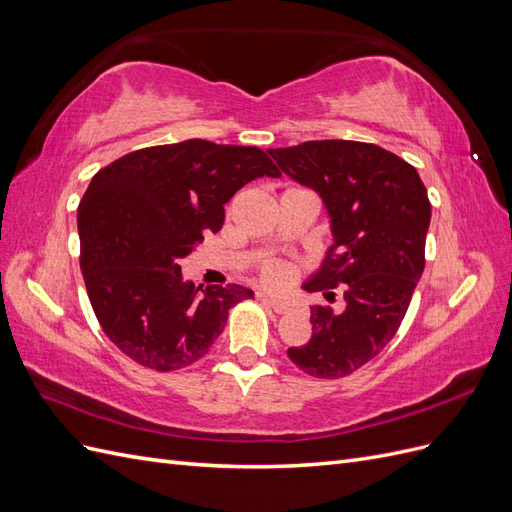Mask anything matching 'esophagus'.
Masks as SVG:
<instances>
[{"label":"esophagus","instance_id":"34e87169","mask_svg":"<svg viewBox=\"0 0 512 512\" xmlns=\"http://www.w3.org/2000/svg\"><path fill=\"white\" fill-rule=\"evenodd\" d=\"M271 307H273V312H277V314H288V309H290V305L286 303V301H280V299H265Z\"/></svg>","mask_w":512,"mask_h":512}]
</instances>
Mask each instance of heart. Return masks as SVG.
I'll return each mask as SVG.
<instances>
[{
	"instance_id": "b5f03b06",
	"label": "heart",
	"mask_w": 512,
	"mask_h": 512,
	"mask_svg": "<svg viewBox=\"0 0 512 512\" xmlns=\"http://www.w3.org/2000/svg\"><path fill=\"white\" fill-rule=\"evenodd\" d=\"M260 280L269 288H286L292 280V271L284 262H269V265L262 267Z\"/></svg>"
}]
</instances>
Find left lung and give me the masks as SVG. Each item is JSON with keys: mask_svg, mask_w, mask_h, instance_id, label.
<instances>
[{"mask_svg": "<svg viewBox=\"0 0 512 512\" xmlns=\"http://www.w3.org/2000/svg\"><path fill=\"white\" fill-rule=\"evenodd\" d=\"M269 153L331 215L335 241L307 290L333 301L335 288L344 292L342 312L312 307V339L288 356L314 378L350 376L391 342L408 312L425 269L427 190L412 164L371 143L307 141Z\"/></svg>", "mask_w": 512, "mask_h": 512, "instance_id": "left-lung-1", "label": "left lung"}]
</instances>
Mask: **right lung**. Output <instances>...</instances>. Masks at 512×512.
I'll return each instance as SVG.
<instances>
[{
    "label": "right lung",
    "mask_w": 512,
    "mask_h": 512,
    "mask_svg": "<svg viewBox=\"0 0 512 512\" xmlns=\"http://www.w3.org/2000/svg\"><path fill=\"white\" fill-rule=\"evenodd\" d=\"M282 173L258 147L203 138L145 147L100 168L79 205L81 271L111 342L134 363L183 369L209 352L228 309L254 292L194 286L181 258L224 224V205L245 183Z\"/></svg>",
    "instance_id": "add662e5"
}]
</instances>
